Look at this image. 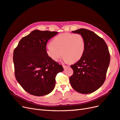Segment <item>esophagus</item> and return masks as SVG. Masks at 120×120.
<instances>
[{
	"label": "esophagus",
	"instance_id": "34e87169",
	"mask_svg": "<svg viewBox=\"0 0 120 120\" xmlns=\"http://www.w3.org/2000/svg\"><path fill=\"white\" fill-rule=\"evenodd\" d=\"M63 67L64 68V69H66L67 67H68V66H67V65H63Z\"/></svg>",
	"mask_w": 120,
	"mask_h": 120
}]
</instances>
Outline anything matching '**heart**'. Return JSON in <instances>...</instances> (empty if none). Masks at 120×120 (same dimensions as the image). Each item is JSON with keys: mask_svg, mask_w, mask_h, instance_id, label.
I'll return each instance as SVG.
<instances>
[{"mask_svg": "<svg viewBox=\"0 0 120 120\" xmlns=\"http://www.w3.org/2000/svg\"><path fill=\"white\" fill-rule=\"evenodd\" d=\"M51 44L46 47V52L55 61L59 60L62 53L64 61L76 62L82 57L85 51V40L78 34H59L54 38Z\"/></svg>", "mask_w": 120, "mask_h": 120, "instance_id": "1", "label": "heart"}]
</instances>
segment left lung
<instances>
[{
	"label": "left lung",
	"instance_id": "left-lung-1",
	"mask_svg": "<svg viewBox=\"0 0 120 120\" xmlns=\"http://www.w3.org/2000/svg\"><path fill=\"white\" fill-rule=\"evenodd\" d=\"M72 32L83 37L85 48L80 59L70 66L74 72L69 78L70 83L75 91L90 94L105 81L110 62L108 47L103 39L91 30L80 29Z\"/></svg>",
	"mask_w": 120,
	"mask_h": 120
}]
</instances>
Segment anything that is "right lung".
<instances>
[{
  "instance_id": "right-lung-1",
  "label": "right lung",
  "mask_w": 120,
  "mask_h": 120,
  "mask_svg": "<svg viewBox=\"0 0 120 120\" xmlns=\"http://www.w3.org/2000/svg\"><path fill=\"white\" fill-rule=\"evenodd\" d=\"M58 33L35 30L22 38L14 50L16 79L30 94L40 97L50 94L55 86L57 74L64 70L46 52L48 41Z\"/></svg>"
}]
</instances>
